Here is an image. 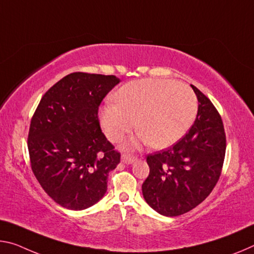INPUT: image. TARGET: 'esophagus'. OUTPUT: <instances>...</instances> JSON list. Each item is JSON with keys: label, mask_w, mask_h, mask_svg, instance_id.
<instances>
[{"label": "esophagus", "mask_w": 254, "mask_h": 254, "mask_svg": "<svg viewBox=\"0 0 254 254\" xmlns=\"http://www.w3.org/2000/svg\"><path fill=\"white\" fill-rule=\"evenodd\" d=\"M121 160L126 164H132L136 160V156L134 155H128V154H123L121 157Z\"/></svg>", "instance_id": "34e87169"}]
</instances>
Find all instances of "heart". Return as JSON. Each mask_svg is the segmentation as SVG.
Instances as JSON below:
<instances>
[{
	"label": "heart",
	"mask_w": 254,
	"mask_h": 254,
	"mask_svg": "<svg viewBox=\"0 0 254 254\" xmlns=\"http://www.w3.org/2000/svg\"><path fill=\"white\" fill-rule=\"evenodd\" d=\"M100 110V123L107 138L119 142L135 126L140 132L133 143L148 142L166 148L178 142L191 127L198 100L188 84L165 79L131 81Z\"/></svg>",
	"instance_id": "b5f03b06"
}]
</instances>
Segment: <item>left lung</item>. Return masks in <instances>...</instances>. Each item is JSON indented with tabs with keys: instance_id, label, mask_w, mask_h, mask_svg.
I'll return each mask as SVG.
<instances>
[{
	"instance_id": "1",
	"label": "left lung",
	"mask_w": 254,
	"mask_h": 254,
	"mask_svg": "<svg viewBox=\"0 0 254 254\" xmlns=\"http://www.w3.org/2000/svg\"><path fill=\"white\" fill-rule=\"evenodd\" d=\"M191 87L199 102L194 124L174 146L146 157L150 171L142 183L143 198L164 216H180L195 208L214 190L223 171V121L210 99Z\"/></svg>"
}]
</instances>
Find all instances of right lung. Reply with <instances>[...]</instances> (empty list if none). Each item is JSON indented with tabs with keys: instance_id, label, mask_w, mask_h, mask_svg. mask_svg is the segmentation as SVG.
<instances>
[{
	"instance_id": "obj_1",
	"label": "right lung",
	"mask_w": 254,
	"mask_h": 254,
	"mask_svg": "<svg viewBox=\"0 0 254 254\" xmlns=\"http://www.w3.org/2000/svg\"><path fill=\"white\" fill-rule=\"evenodd\" d=\"M120 82L115 75L73 72L40 99L28 133L30 166L56 203L82 210L103 198L121 152L106 139L98 110Z\"/></svg>"
}]
</instances>
